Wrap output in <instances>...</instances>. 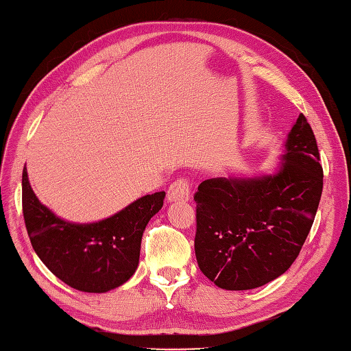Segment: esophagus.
<instances>
[{"mask_svg": "<svg viewBox=\"0 0 351 351\" xmlns=\"http://www.w3.org/2000/svg\"><path fill=\"white\" fill-rule=\"evenodd\" d=\"M191 196V186L186 178H177L169 184L168 199L169 201H187Z\"/></svg>", "mask_w": 351, "mask_h": 351, "instance_id": "34e87169", "label": "esophagus"}]
</instances>
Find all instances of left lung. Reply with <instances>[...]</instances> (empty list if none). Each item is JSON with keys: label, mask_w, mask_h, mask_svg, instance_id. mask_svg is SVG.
<instances>
[{"label": "left lung", "mask_w": 351, "mask_h": 351, "mask_svg": "<svg viewBox=\"0 0 351 351\" xmlns=\"http://www.w3.org/2000/svg\"><path fill=\"white\" fill-rule=\"evenodd\" d=\"M277 173L217 177L198 186L195 254L220 289L249 290L290 268L308 237L323 189L315 136L299 114Z\"/></svg>", "instance_id": "obj_1"}]
</instances>
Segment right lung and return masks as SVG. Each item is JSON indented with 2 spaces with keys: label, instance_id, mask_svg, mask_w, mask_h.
Listing matches in <instances>:
<instances>
[{
  "label": "right lung",
  "instance_id": "1",
  "mask_svg": "<svg viewBox=\"0 0 351 351\" xmlns=\"http://www.w3.org/2000/svg\"><path fill=\"white\" fill-rule=\"evenodd\" d=\"M165 192L138 198L114 216L95 223H71L55 216L22 173V208L32 249L59 280L88 293L122 286L138 267L141 238L164 205Z\"/></svg>",
  "mask_w": 351,
  "mask_h": 351
}]
</instances>
